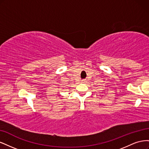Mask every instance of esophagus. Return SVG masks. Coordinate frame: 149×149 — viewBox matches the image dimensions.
Instances as JSON below:
<instances>
[{"label": "esophagus", "instance_id": "obj_1", "mask_svg": "<svg viewBox=\"0 0 149 149\" xmlns=\"http://www.w3.org/2000/svg\"><path fill=\"white\" fill-rule=\"evenodd\" d=\"M86 81L84 79V80H83V81H82V83H86Z\"/></svg>", "mask_w": 149, "mask_h": 149}]
</instances>
